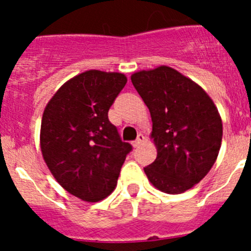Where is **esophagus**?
<instances>
[{"label": "esophagus", "instance_id": "esophagus-1", "mask_svg": "<svg viewBox=\"0 0 251 251\" xmlns=\"http://www.w3.org/2000/svg\"><path fill=\"white\" fill-rule=\"evenodd\" d=\"M146 137L143 136V134H138V137H137V139L134 142H132V146L133 147H138V146H141L143 142H145Z\"/></svg>", "mask_w": 251, "mask_h": 251}]
</instances>
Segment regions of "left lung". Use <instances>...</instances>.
Segmentation results:
<instances>
[{"label":"left lung","instance_id":"left-lung-1","mask_svg":"<svg viewBox=\"0 0 251 251\" xmlns=\"http://www.w3.org/2000/svg\"><path fill=\"white\" fill-rule=\"evenodd\" d=\"M152 118L151 138L157 158L145 167L159 191L177 195L199 183L217 158L223 122L216 105L199 84L170 66L130 76Z\"/></svg>","mask_w":251,"mask_h":251}]
</instances>
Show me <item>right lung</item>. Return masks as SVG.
Listing matches in <instances>:
<instances>
[{
	"mask_svg": "<svg viewBox=\"0 0 251 251\" xmlns=\"http://www.w3.org/2000/svg\"><path fill=\"white\" fill-rule=\"evenodd\" d=\"M126 84L122 73L86 70L60 86L44 110V161L64 190L86 202L112 194L132 151L108 119V110Z\"/></svg>",
	"mask_w": 251,
	"mask_h": 251,
	"instance_id": "obj_1",
	"label": "right lung"
}]
</instances>
